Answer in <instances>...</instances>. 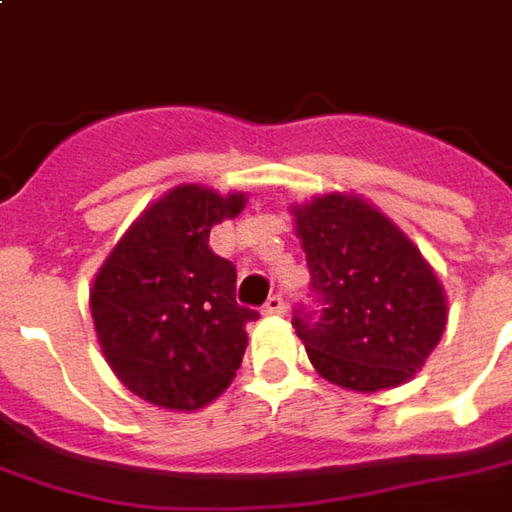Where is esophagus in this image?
I'll return each instance as SVG.
<instances>
[{
  "mask_svg": "<svg viewBox=\"0 0 512 512\" xmlns=\"http://www.w3.org/2000/svg\"><path fill=\"white\" fill-rule=\"evenodd\" d=\"M263 310H266L268 316H280V313H285V299H282V293H271L266 299V305H263Z\"/></svg>",
  "mask_w": 512,
  "mask_h": 512,
  "instance_id": "esophagus-1",
  "label": "esophagus"
}]
</instances>
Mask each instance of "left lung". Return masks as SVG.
I'll use <instances>...</instances> for the list:
<instances>
[{"mask_svg": "<svg viewBox=\"0 0 512 512\" xmlns=\"http://www.w3.org/2000/svg\"><path fill=\"white\" fill-rule=\"evenodd\" d=\"M293 216L310 268V305H296L293 327L310 363L360 393L410 380L446 327L427 260L357 196H318Z\"/></svg>", "mask_w": 512, "mask_h": 512, "instance_id": "8db88e82", "label": "left lung"}]
</instances>
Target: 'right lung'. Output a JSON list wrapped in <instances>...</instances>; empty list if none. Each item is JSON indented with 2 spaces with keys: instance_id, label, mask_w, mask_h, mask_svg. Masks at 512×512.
I'll return each instance as SVG.
<instances>
[{
  "instance_id": "1",
  "label": "right lung",
  "mask_w": 512,
  "mask_h": 512,
  "mask_svg": "<svg viewBox=\"0 0 512 512\" xmlns=\"http://www.w3.org/2000/svg\"><path fill=\"white\" fill-rule=\"evenodd\" d=\"M244 194L180 185L144 210L110 252L91 291L107 363L135 396L196 410L219 396L246 352L238 271L210 249V227L244 210Z\"/></svg>"
}]
</instances>
